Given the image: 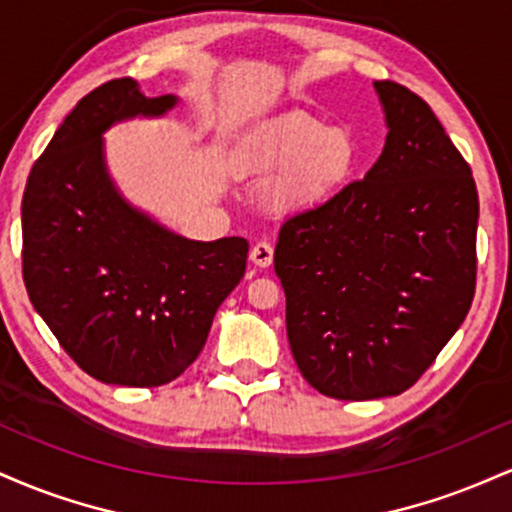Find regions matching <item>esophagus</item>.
<instances>
[{
    "label": "esophagus",
    "mask_w": 512,
    "mask_h": 512,
    "mask_svg": "<svg viewBox=\"0 0 512 512\" xmlns=\"http://www.w3.org/2000/svg\"><path fill=\"white\" fill-rule=\"evenodd\" d=\"M250 260L252 264H257V267H269L274 260V248L269 243H264V240H260V243L252 245Z\"/></svg>",
    "instance_id": "1"
}]
</instances>
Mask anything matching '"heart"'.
<instances>
[{
    "instance_id": "obj_1",
    "label": "heart",
    "mask_w": 512,
    "mask_h": 512,
    "mask_svg": "<svg viewBox=\"0 0 512 512\" xmlns=\"http://www.w3.org/2000/svg\"><path fill=\"white\" fill-rule=\"evenodd\" d=\"M240 163L255 173H281L274 202L305 209L344 190L361 163V146L346 127H327L313 115L291 113L255 134L240 151Z\"/></svg>"
}]
</instances>
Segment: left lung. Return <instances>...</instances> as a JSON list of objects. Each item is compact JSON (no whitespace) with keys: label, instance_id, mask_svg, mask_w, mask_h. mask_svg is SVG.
Returning a JSON list of instances; mask_svg holds the SVG:
<instances>
[{"label":"left lung","instance_id":"8db88e82","mask_svg":"<svg viewBox=\"0 0 512 512\" xmlns=\"http://www.w3.org/2000/svg\"><path fill=\"white\" fill-rule=\"evenodd\" d=\"M385 149L366 178L293 214L274 269L303 378L346 402L395 397L436 361L477 289L472 168L424 98L375 81Z\"/></svg>","mask_w":512,"mask_h":512}]
</instances>
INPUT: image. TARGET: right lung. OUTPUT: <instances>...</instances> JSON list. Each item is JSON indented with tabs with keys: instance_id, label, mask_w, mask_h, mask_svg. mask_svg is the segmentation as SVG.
<instances>
[{
	"instance_id": "1",
	"label": "right lung",
	"mask_w": 512,
	"mask_h": 512,
	"mask_svg": "<svg viewBox=\"0 0 512 512\" xmlns=\"http://www.w3.org/2000/svg\"><path fill=\"white\" fill-rule=\"evenodd\" d=\"M132 76L93 88L33 163L21 202L23 284L81 370L108 385L158 387L199 356L216 310L240 284L248 240L175 236L117 195L103 132L163 115Z\"/></svg>"
}]
</instances>
